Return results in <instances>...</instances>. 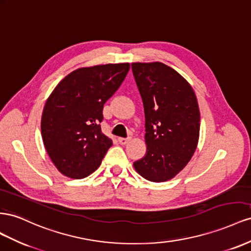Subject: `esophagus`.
<instances>
[{
	"label": "esophagus",
	"mask_w": 251,
	"mask_h": 251,
	"mask_svg": "<svg viewBox=\"0 0 251 251\" xmlns=\"http://www.w3.org/2000/svg\"><path fill=\"white\" fill-rule=\"evenodd\" d=\"M118 141L121 145H126L127 143L130 141V138H119Z\"/></svg>",
	"instance_id": "34e87169"
}]
</instances>
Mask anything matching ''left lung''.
<instances>
[{"instance_id": "obj_1", "label": "left lung", "mask_w": 251, "mask_h": 251, "mask_svg": "<svg viewBox=\"0 0 251 251\" xmlns=\"http://www.w3.org/2000/svg\"><path fill=\"white\" fill-rule=\"evenodd\" d=\"M131 68L144 104L147 146L133 167L150 182H166L183 170L197 149L198 100L191 85L165 64L137 62Z\"/></svg>"}]
</instances>
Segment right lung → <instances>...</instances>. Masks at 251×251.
<instances>
[{
	"label": "right lung",
	"mask_w": 251,
	"mask_h": 251,
	"mask_svg": "<svg viewBox=\"0 0 251 251\" xmlns=\"http://www.w3.org/2000/svg\"><path fill=\"white\" fill-rule=\"evenodd\" d=\"M129 68V63L77 68L64 77L48 97L41 120L42 139L62 175L83 178L101 165L112 146V140L100 126L103 107Z\"/></svg>",
	"instance_id": "obj_1"
}]
</instances>
